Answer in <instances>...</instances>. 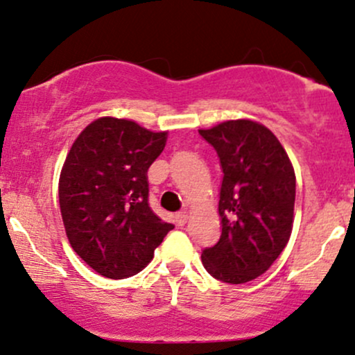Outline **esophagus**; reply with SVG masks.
<instances>
[{"label":"esophagus","mask_w":355,"mask_h":355,"mask_svg":"<svg viewBox=\"0 0 355 355\" xmlns=\"http://www.w3.org/2000/svg\"><path fill=\"white\" fill-rule=\"evenodd\" d=\"M187 220H189V214H187V212H177V214H175V224H177L178 227L185 225Z\"/></svg>","instance_id":"obj_1"}]
</instances>
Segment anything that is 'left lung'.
Wrapping results in <instances>:
<instances>
[{"instance_id": "left-lung-1", "label": "left lung", "mask_w": 355, "mask_h": 355, "mask_svg": "<svg viewBox=\"0 0 355 355\" xmlns=\"http://www.w3.org/2000/svg\"><path fill=\"white\" fill-rule=\"evenodd\" d=\"M219 157L222 234L202 251L216 279L241 285L258 278L282 254L295 209V171L285 148L263 124L225 121L198 130Z\"/></svg>"}]
</instances>
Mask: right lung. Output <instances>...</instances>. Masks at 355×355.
Masks as SVG:
<instances>
[{"instance_id": "right-lung-1", "label": "right lung", "mask_w": 355, "mask_h": 355, "mask_svg": "<svg viewBox=\"0 0 355 355\" xmlns=\"http://www.w3.org/2000/svg\"><path fill=\"white\" fill-rule=\"evenodd\" d=\"M166 133L99 118L77 136L58 180L62 220L73 251L111 279L133 276L173 229L148 204V168Z\"/></svg>"}]
</instances>
